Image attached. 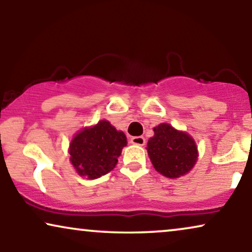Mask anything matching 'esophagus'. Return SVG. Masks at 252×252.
<instances>
[{"mask_svg": "<svg viewBox=\"0 0 252 252\" xmlns=\"http://www.w3.org/2000/svg\"><path fill=\"white\" fill-rule=\"evenodd\" d=\"M130 142L136 146H144L146 144V139L143 136H134L130 139Z\"/></svg>", "mask_w": 252, "mask_h": 252, "instance_id": "obj_1", "label": "esophagus"}]
</instances>
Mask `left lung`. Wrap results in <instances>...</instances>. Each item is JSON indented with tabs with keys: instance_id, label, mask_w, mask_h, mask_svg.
<instances>
[{
	"instance_id": "left-lung-1",
	"label": "left lung",
	"mask_w": 252,
	"mask_h": 252,
	"mask_svg": "<svg viewBox=\"0 0 252 252\" xmlns=\"http://www.w3.org/2000/svg\"><path fill=\"white\" fill-rule=\"evenodd\" d=\"M155 135L148 141V155L156 171L167 178L188 173L197 160V147L187 133L160 124L154 128Z\"/></svg>"
}]
</instances>
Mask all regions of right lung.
<instances>
[{
    "label": "right lung",
    "instance_id": "right-lung-1",
    "mask_svg": "<svg viewBox=\"0 0 252 252\" xmlns=\"http://www.w3.org/2000/svg\"><path fill=\"white\" fill-rule=\"evenodd\" d=\"M126 144L125 134L118 132L106 120H101L73 137L70 160L81 177L99 178L113 170Z\"/></svg>",
    "mask_w": 252,
    "mask_h": 252
}]
</instances>
